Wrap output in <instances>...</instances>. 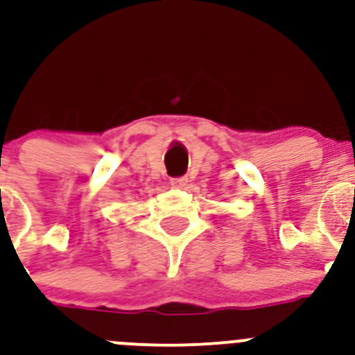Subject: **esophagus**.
Returning <instances> with one entry per match:
<instances>
[{"instance_id": "esophagus-1", "label": "esophagus", "mask_w": 355, "mask_h": 355, "mask_svg": "<svg viewBox=\"0 0 355 355\" xmlns=\"http://www.w3.org/2000/svg\"><path fill=\"white\" fill-rule=\"evenodd\" d=\"M171 184H173V188L182 189V188H186V184H188V179H186V178H173V179H171Z\"/></svg>"}]
</instances>
